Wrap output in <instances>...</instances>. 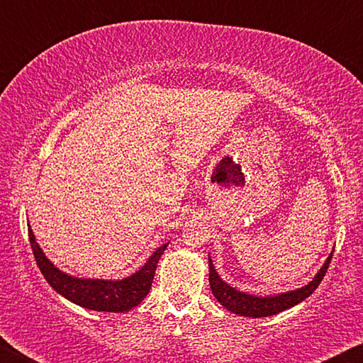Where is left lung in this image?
<instances>
[{"instance_id": "8db88e82", "label": "left lung", "mask_w": 363, "mask_h": 363, "mask_svg": "<svg viewBox=\"0 0 363 363\" xmlns=\"http://www.w3.org/2000/svg\"><path fill=\"white\" fill-rule=\"evenodd\" d=\"M331 256H333V251L328 255V257L323 262V266L318 269L314 279H312L307 285L285 293L267 294V296L240 291L237 290V288L230 286L227 281L219 277L218 270L214 269V264L210 256L208 257V262H210V286L214 298L218 299V303L223 304L227 311L233 312V314L253 318L275 315L279 314V312H284L293 306L303 303L306 298H309L311 294L315 291V288L320 285L322 279L325 277V272H327V269L330 266Z\"/></svg>"}]
</instances>
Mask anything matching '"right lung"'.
<instances>
[{"label": "right lung", "mask_w": 363, "mask_h": 363, "mask_svg": "<svg viewBox=\"0 0 363 363\" xmlns=\"http://www.w3.org/2000/svg\"><path fill=\"white\" fill-rule=\"evenodd\" d=\"M28 237L36 264H38L43 277L46 279L48 284L77 306L101 312H128L140 304V301L150 291L157 264L168 247V242L158 247L143 267H139L136 272L125 279H84L69 275L57 266H54L52 261L48 259L45 251L40 248L30 224Z\"/></svg>", "instance_id": "add662e5"}]
</instances>
